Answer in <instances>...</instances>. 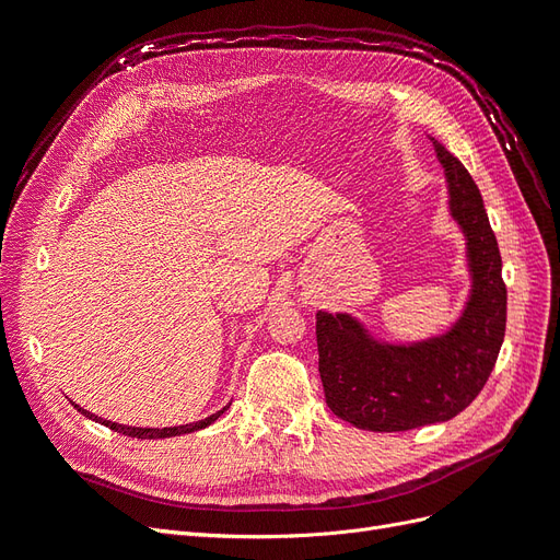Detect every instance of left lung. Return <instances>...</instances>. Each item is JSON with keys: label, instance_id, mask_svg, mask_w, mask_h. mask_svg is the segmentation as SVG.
<instances>
[{"label": "left lung", "instance_id": "1", "mask_svg": "<svg viewBox=\"0 0 560 560\" xmlns=\"http://www.w3.org/2000/svg\"><path fill=\"white\" fill-rule=\"evenodd\" d=\"M451 214L467 241L469 301L455 325L411 346L381 343L348 313L319 311V378L329 409L371 432H404L455 418L477 397L504 341L506 287L495 233L467 167L432 138Z\"/></svg>", "mask_w": 560, "mask_h": 560}]
</instances>
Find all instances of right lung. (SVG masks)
Wrapping results in <instances>:
<instances>
[{"label":"right lung","instance_id":"obj_1","mask_svg":"<svg viewBox=\"0 0 560 560\" xmlns=\"http://www.w3.org/2000/svg\"><path fill=\"white\" fill-rule=\"evenodd\" d=\"M77 406V411H81L83 416L86 418H91V420H95V422H103V425H107L109 430H114V432H118V434H126V436H138V439H165V436H179V434H189V432H196V430H202V428H208V425H212V422L222 416L229 406H224L222 411H217V413H212V416H208L206 420H198V422H189V425H177V428H130V425H118V422H112V420H103V418H97V416H93L91 411H86V409H81L79 404H74Z\"/></svg>","mask_w":560,"mask_h":560}]
</instances>
